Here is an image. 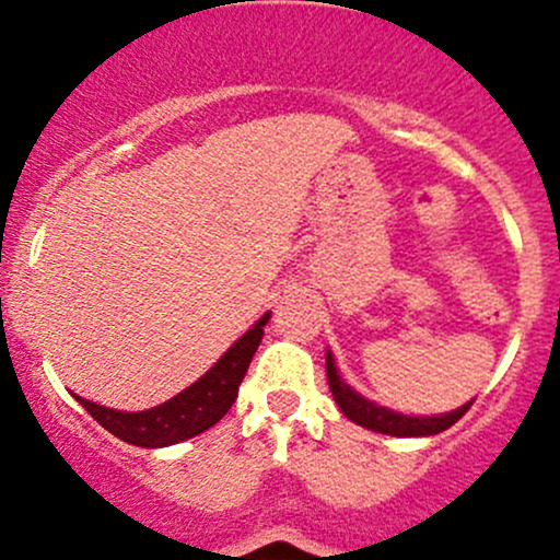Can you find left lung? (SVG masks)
<instances>
[{
    "mask_svg": "<svg viewBox=\"0 0 560 560\" xmlns=\"http://www.w3.org/2000/svg\"><path fill=\"white\" fill-rule=\"evenodd\" d=\"M325 365H327V382H330V393L332 398H336L338 409H341L349 420L358 422V425L369 428V431H376V433H387V436H436V433L447 431L450 425H455V422L466 415L468 406L474 404V400H468V404L460 406V409L450 411V415H439V417H406V415H398V411L385 409V406L371 404V400H365L363 395L354 393V389L338 376L336 360H332L330 352H327Z\"/></svg>",
    "mask_w": 560,
    "mask_h": 560,
    "instance_id": "1",
    "label": "left lung"
}]
</instances>
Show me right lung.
I'll return each instance as SVG.
<instances>
[{
  "instance_id": "1",
  "label": "right lung",
  "mask_w": 560,
  "mask_h": 560,
  "mask_svg": "<svg viewBox=\"0 0 560 560\" xmlns=\"http://www.w3.org/2000/svg\"><path fill=\"white\" fill-rule=\"evenodd\" d=\"M268 319L270 314H265L244 338H238L224 352V358L202 380H197L184 393L165 400L162 406H154V409L116 411L107 409V406L92 404V400L81 398V395H75V398L113 436L124 439L129 444H138V447H171V444H178L184 439L208 431V428L217 425L228 415L230 406L238 398V387L244 382L248 363H252L259 341H262V327Z\"/></svg>"
}]
</instances>
